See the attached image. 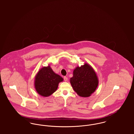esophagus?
Listing matches in <instances>:
<instances>
[{"instance_id":"34e87169","label":"esophagus","mask_w":134,"mask_h":134,"mask_svg":"<svg viewBox=\"0 0 134 134\" xmlns=\"http://www.w3.org/2000/svg\"><path fill=\"white\" fill-rule=\"evenodd\" d=\"M64 80L65 81H67L68 80V78L67 77L64 76Z\"/></svg>"}]
</instances>
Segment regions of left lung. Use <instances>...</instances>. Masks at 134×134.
<instances>
[{"instance_id": "left-lung-1", "label": "left lung", "mask_w": 134, "mask_h": 134, "mask_svg": "<svg viewBox=\"0 0 134 134\" xmlns=\"http://www.w3.org/2000/svg\"><path fill=\"white\" fill-rule=\"evenodd\" d=\"M70 82L78 96L87 97L96 91L99 81L95 70L89 64L85 63L74 69Z\"/></svg>"}]
</instances>
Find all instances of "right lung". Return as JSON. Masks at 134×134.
Here are the masks:
<instances>
[{
	"instance_id": "add662e5",
	"label": "right lung",
	"mask_w": 134,
	"mask_h": 134,
	"mask_svg": "<svg viewBox=\"0 0 134 134\" xmlns=\"http://www.w3.org/2000/svg\"><path fill=\"white\" fill-rule=\"evenodd\" d=\"M63 81V78L55 73L49 65L38 70L36 74L34 86L40 96L48 97L57 89L59 83Z\"/></svg>"
}]
</instances>
